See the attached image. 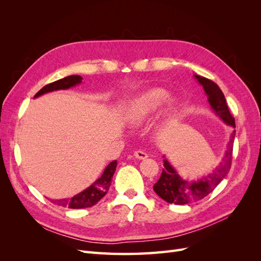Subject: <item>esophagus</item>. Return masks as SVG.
Returning a JSON list of instances; mask_svg holds the SVG:
<instances>
[{"instance_id":"esophagus-1","label":"esophagus","mask_w":261,"mask_h":261,"mask_svg":"<svg viewBox=\"0 0 261 261\" xmlns=\"http://www.w3.org/2000/svg\"><path fill=\"white\" fill-rule=\"evenodd\" d=\"M134 155H135L136 159H139V160H144L148 156L147 152L143 151V150H136V151L134 152Z\"/></svg>"}]
</instances>
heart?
<instances>
[{
	"label": "heart",
	"mask_w": 261,
	"mask_h": 261,
	"mask_svg": "<svg viewBox=\"0 0 261 261\" xmlns=\"http://www.w3.org/2000/svg\"><path fill=\"white\" fill-rule=\"evenodd\" d=\"M169 97V93L164 89H150L135 100L130 107L127 117L132 124H139L156 111Z\"/></svg>",
	"instance_id": "1"
}]
</instances>
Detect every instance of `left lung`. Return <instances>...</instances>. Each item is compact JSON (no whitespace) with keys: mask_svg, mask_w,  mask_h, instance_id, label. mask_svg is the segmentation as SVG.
Instances as JSON below:
<instances>
[{"mask_svg":"<svg viewBox=\"0 0 261 261\" xmlns=\"http://www.w3.org/2000/svg\"><path fill=\"white\" fill-rule=\"evenodd\" d=\"M198 82L203 86V89L208 94V100L211 108L227 124L235 127V118L232 116L226 105L224 94L219 88V86L208 78L195 75ZM235 130L232 133L231 140L228 143L223 163L219 168L206 177H202L196 181H188L181 178L175 170L173 169L167 160L164 161V168L162 169L159 180L153 185L154 192L163 200L170 203L185 204L196 201L208 196L218 184L222 180L231 169L233 159V144H234Z\"/></svg>","mask_w":261,"mask_h":261,"instance_id":"1","label":"left lung"}]
</instances>
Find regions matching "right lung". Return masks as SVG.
Masks as SVG:
<instances>
[{
    "label": "right lung",
    "instance_id": "obj_1",
    "mask_svg": "<svg viewBox=\"0 0 261 261\" xmlns=\"http://www.w3.org/2000/svg\"><path fill=\"white\" fill-rule=\"evenodd\" d=\"M83 78L78 75H72V76H67L65 78H62V80L45 85L42 89H40L35 94V97H39L45 92L53 91V90L67 89L69 87H73L77 84H80ZM115 169H116V161H112L106 168L103 174L101 175V177L94 181L90 187L85 189L84 192L80 193L78 195L74 196L73 198L61 199L53 202L59 204V206L67 207L70 209L89 208L93 206V204H96L101 198H103L106 194L108 193L110 185H111V179L113 177Z\"/></svg>",
    "mask_w": 261,
    "mask_h": 261
}]
</instances>
